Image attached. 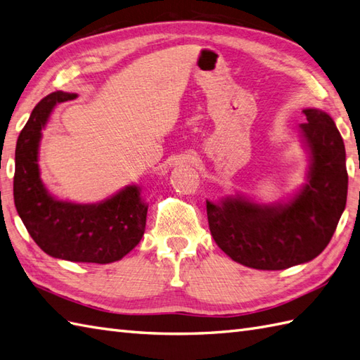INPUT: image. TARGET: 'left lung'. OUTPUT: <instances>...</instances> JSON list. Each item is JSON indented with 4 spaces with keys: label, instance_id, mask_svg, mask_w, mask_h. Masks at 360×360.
I'll return each instance as SVG.
<instances>
[{
    "label": "left lung",
    "instance_id": "8db88e82",
    "mask_svg": "<svg viewBox=\"0 0 360 360\" xmlns=\"http://www.w3.org/2000/svg\"><path fill=\"white\" fill-rule=\"evenodd\" d=\"M300 129L311 153L308 183L288 205L262 206L228 197L206 202L215 243L254 269H285L313 260L330 243L347 205L345 145L333 118L305 109Z\"/></svg>",
    "mask_w": 360,
    "mask_h": 360
}]
</instances>
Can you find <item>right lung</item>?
<instances>
[{
    "mask_svg": "<svg viewBox=\"0 0 360 360\" xmlns=\"http://www.w3.org/2000/svg\"><path fill=\"white\" fill-rule=\"evenodd\" d=\"M75 94L52 92L32 110L15 149L13 200L27 233L55 259L82 263H110L123 259L141 240L148 206L140 189L127 186L97 205L55 200L39 179L38 145L41 129L57 103Z\"/></svg>",
    "mask_w": 360,
    "mask_h": 360,
    "instance_id": "obj_1",
    "label": "right lung"
}]
</instances>
